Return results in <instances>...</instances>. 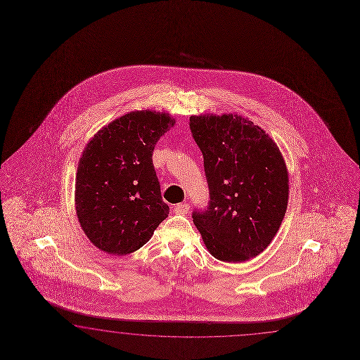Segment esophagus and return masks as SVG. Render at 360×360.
<instances>
[{
	"instance_id": "obj_1",
	"label": "esophagus",
	"mask_w": 360,
	"mask_h": 360,
	"mask_svg": "<svg viewBox=\"0 0 360 360\" xmlns=\"http://www.w3.org/2000/svg\"><path fill=\"white\" fill-rule=\"evenodd\" d=\"M190 210V205L187 203H181V205H176L174 207V212L178 214H185L188 212Z\"/></svg>"
}]
</instances>
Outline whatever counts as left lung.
Here are the masks:
<instances>
[{"instance_id": "8db88e82", "label": "left lung", "mask_w": 360, "mask_h": 360, "mask_svg": "<svg viewBox=\"0 0 360 360\" xmlns=\"http://www.w3.org/2000/svg\"><path fill=\"white\" fill-rule=\"evenodd\" d=\"M205 158L210 205L193 221L207 250L223 262H245L271 243L288 205V170L271 137L237 114L190 117Z\"/></svg>"}]
</instances>
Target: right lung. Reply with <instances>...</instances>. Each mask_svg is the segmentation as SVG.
Returning <instances> with one entry per match:
<instances>
[{
    "label": "right lung",
    "mask_w": 360,
    "mask_h": 360,
    "mask_svg": "<svg viewBox=\"0 0 360 360\" xmlns=\"http://www.w3.org/2000/svg\"><path fill=\"white\" fill-rule=\"evenodd\" d=\"M174 124L167 112L136 110L99 129L85 146L76 174V214L99 250L134 253L167 217L152 155Z\"/></svg>",
    "instance_id": "add662e5"
}]
</instances>
